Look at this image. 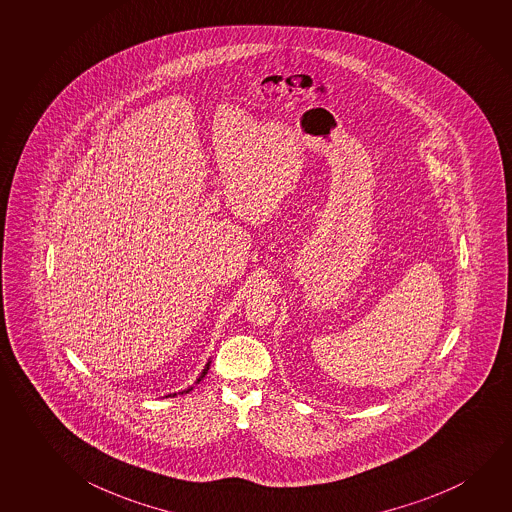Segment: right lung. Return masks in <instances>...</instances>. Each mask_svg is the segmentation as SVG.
<instances>
[{
	"instance_id": "obj_1",
	"label": "right lung",
	"mask_w": 512,
	"mask_h": 512,
	"mask_svg": "<svg viewBox=\"0 0 512 512\" xmlns=\"http://www.w3.org/2000/svg\"><path fill=\"white\" fill-rule=\"evenodd\" d=\"M207 370H209V363H207V365H205V369L202 370V374H200V376H198L197 385H198V383H200V381H202V379L205 378V374H207ZM189 390H193V388H188V390H184V392H181V394H188ZM175 395H177V394H173V397H175ZM168 397H172V395H168Z\"/></svg>"
}]
</instances>
